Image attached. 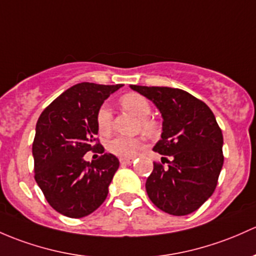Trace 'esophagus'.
I'll return each instance as SVG.
<instances>
[{
	"instance_id": "esophagus-1",
	"label": "esophagus",
	"mask_w": 256,
	"mask_h": 256,
	"mask_svg": "<svg viewBox=\"0 0 256 256\" xmlns=\"http://www.w3.org/2000/svg\"><path fill=\"white\" fill-rule=\"evenodd\" d=\"M134 162V158H120V163L122 166H128Z\"/></svg>"
}]
</instances>
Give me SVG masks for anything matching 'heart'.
I'll return each mask as SVG.
<instances>
[{"label": "heart", "mask_w": 256, "mask_h": 256, "mask_svg": "<svg viewBox=\"0 0 256 256\" xmlns=\"http://www.w3.org/2000/svg\"><path fill=\"white\" fill-rule=\"evenodd\" d=\"M119 103L126 112H131L140 119V128L147 135H154L158 130L157 121L150 118V104L142 94L130 92L120 96ZM96 126L100 135L108 136L112 130V115L106 104H102L96 112ZM144 146V141L136 137L118 136L106 144V150L121 158H132Z\"/></svg>", "instance_id": "1"}]
</instances>
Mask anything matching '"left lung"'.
Returning <instances> with one entry per match:
<instances>
[{"label":"left lung","instance_id":"left-lung-1","mask_svg":"<svg viewBox=\"0 0 256 256\" xmlns=\"http://www.w3.org/2000/svg\"><path fill=\"white\" fill-rule=\"evenodd\" d=\"M131 88L153 100L162 112V138L153 150L170 157L153 162L146 182L148 198L173 216L192 214L214 194L223 166V136L216 118L202 100L182 90ZM164 158L168 167L162 166Z\"/></svg>","mask_w":256,"mask_h":256}]
</instances>
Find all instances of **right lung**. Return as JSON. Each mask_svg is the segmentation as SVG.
Instances as JSON below:
<instances>
[{"mask_svg": "<svg viewBox=\"0 0 256 256\" xmlns=\"http://www.w3.org/2000/svg\"><path fill=\"white\" fill-rule=\"evenodd\" d=\"M120 87L78 83L58 96L38 119L34 178L49 205L64 216H88L106 198L119 160L104 153L90 163L83 156L90 150L103 152L96 112Z\"/></svg>", "mask_w": 256, "mask_h": 256, "instance_id": "add662e5", "label": "right lung"}]
</instances>
